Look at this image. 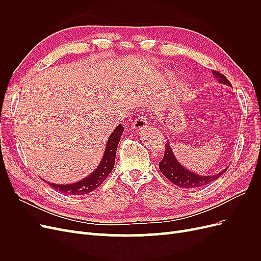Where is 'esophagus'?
<instances>
[{"label": "esophagus", "instance_id": "obj_1", "mask_svg": "<svg viewBox=\"0 0 261 261\" xmlns=\"http://www.w3.org/2000/svg\"><path fill=\"white\" fill-rule=\"evenodd\" d=\"M148 118L145 115H138L133 122V127L136 130H141L148 127Z\"/></svg>", "mask_w": 261, "mask_h": 261}]
</instances>
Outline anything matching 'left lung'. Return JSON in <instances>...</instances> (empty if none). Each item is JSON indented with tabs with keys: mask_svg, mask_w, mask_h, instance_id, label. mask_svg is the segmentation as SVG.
<instances>
[{
	"mask_svg": "<svg viewBox=\"0 0 261 261\" xmlns=\"http://www.w3.org/2000/svg\"><path fill=\"white\" fill-rule=\"evenodd\" d=\"M212 74L217 78L220 84L232 87L230 82L227 81V78L223 74L215 72V70H212ZM227 168L228 167H226L224 170L217 173L215 175L197 174V173H194L192 171L185 169L183 165L177 161L176 156L174 155V152H173V150L168 141H167V145H165L164 156L159 163V169L162 172V174L170 181H172L173 184L181 188H198L204 185H208L222 175L223 173L227 170Z\"/></svg>",
	"mask_w": 261,
	"mask_h": 261,
	"instance_id": "8db88e82",
	"label": "left lung"
}]
</instances>
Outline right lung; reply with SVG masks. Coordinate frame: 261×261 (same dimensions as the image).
Instances as JSON below:
<instances>
[{
  "mask_svg": "<svg viewBox=\"0 0 261 261\" xmlns=\"http://www.w3.org/2000/svg\"><path fill=\"white\" fill-rule=\"evenodd\" d=\"M123 132H124L123 125L118 124L116 126V128L113 130V133L110 135L108 139L105 153H103V156H102L99 165L90 175L73 184H64V185L54 184L46 180L45 183H48L52 188L57 189V191L66 195L77 196V195H85V194L91 193L92 191H94V189L103 183L105 179L108 177V175L111 173L112 169L114 168L116 149H117L118 143H120Z\"/></svg>",
  "mask_w": 261,
  "mask_h": 261,
  "instance_id": "right-lung-1",
  "label": "right lung"
}]
</instances>
